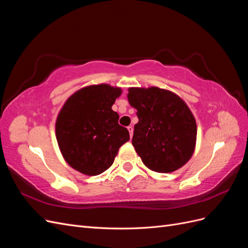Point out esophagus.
<instances>
[{
	"label": "esophagus",
	"mask_w": 248,
	"mask_h": 248,
	"mask_svg": "<svg viewBox=\"0 0 248 248\" xmlns=\"http://www.w3.org/2000/svg\"><path fill=\"white\" fill-rule=\"evenodd\" d=\"M128 131H129V134H130V138H132V136H133V127L132 126L128 127Z\"/></svg>",
	"instance_id": "obj_1"
}]
</instances>
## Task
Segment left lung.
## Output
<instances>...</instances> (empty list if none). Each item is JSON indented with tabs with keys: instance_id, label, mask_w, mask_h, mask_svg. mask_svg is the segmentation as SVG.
Instances as JSON below:
<instances>
[{
	"instance_id": "1",
	"label": "left lung",
	"mask_w": 248,
	"mask_h": 248,
	"mask_svg": "<svg viewBox=\"0 0 248 248\" xmlns=\"http://www.w3.org/2000/svg\"><path fill=\"white\" fill-rule=\"evenodd\" d=\"M127 98L138 110L132 145L142 163L156 172H171L188 162L196 150L198 128L181 97L158 87H131Z\"/></svg>"
}]
</instances>
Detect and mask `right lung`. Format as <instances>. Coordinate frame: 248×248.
<instances>
[{
    "instance_id": "1",
    "label": "right lung",
    "mask_w": 248,
    "mask_h": 248,
    "mask_svg": "<svg viewBox=\"0 0 248 248\" xmlns=\"http://www.w3.org/2000/svg\"><path fill=\"white\" fill-rule=\"evenodd\" d=\"M122 89L108 84L87 86L65 101L56 120V138L63 158L76 170L97 176L111 167L129 132L118 123L112 104Z\"/></svg>"
}]
</instances>
